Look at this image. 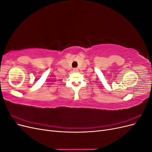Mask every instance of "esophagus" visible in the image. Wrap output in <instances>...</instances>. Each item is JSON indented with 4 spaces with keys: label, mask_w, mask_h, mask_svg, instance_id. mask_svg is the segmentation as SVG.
I'll return each instance as SVG.
<instances>
[{
    "label": "esophagus",
    "mask_w": 152,
    "mask_h": 152,
    "mask_svg": "<svg viewBox=\"0 0 152 152\" xmlns=\"http://www.w3.org/2000/svg\"><path fill=\"white\" fill-rule=\"evenodd\" d=\"M73 72H78V68H73Z\"/></svg>",
    "instance_id": "34e87169"
}]
</instances>
